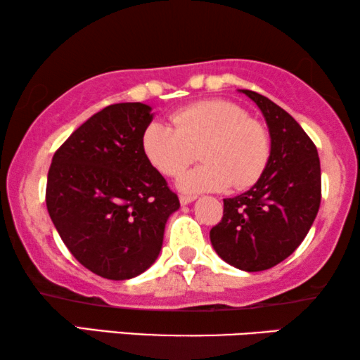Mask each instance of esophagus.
Returning a JSON list of instances; mask_svg holds the SVG:
<instances>
[{
    "instance_id": "obj_1",
    "label": "esophagus",
    "mask_w": 360,
    "mask_h": 360,
    "mask_svg": "<svg viewBox=\"0 0 360 360\" xmlns=\"http://www.w3.org/2000/svg\"><path fill=\"white\" fill-rule=\"evenodd\" d=\"M195 200H196V196H193V195H180V203L181 205H188Z\"/></svg>"
}]
</instances>
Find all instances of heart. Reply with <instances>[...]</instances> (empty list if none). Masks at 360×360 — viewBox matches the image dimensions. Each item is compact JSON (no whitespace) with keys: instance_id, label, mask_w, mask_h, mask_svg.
<instances>
[{"instance_id":"b5f03b06","label":"heart","mask_w":360,"mask_h":360,"mask_svg":"<svg viewBox=\"0 0 360 360\" xmlns=\"http://www.w3.org/2000/svg\"><path fill=\"white\" fill-rule=\"evenodd\" d=\"M172 126L152 121L142 132L147 160L165 176H179L200 149L203 164L180 180L186 191L252 186L270 159V137L262 122L229 100H206L170 115Z\"/></svg>"}]
</instances>
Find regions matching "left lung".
Instances as JSON below:
<instances>
[{"mask_svg": "<svg viewBox=\"0 0 360 360\" xmlns=\"http://www.w3.org/2000/svg\"><path fill=\"white\" fill-rule=\"evenodd\" d=\"M240 91L267 121L270 159L252 188L223 200V218L210 239L229 265L260 272L287 259L307 238L321 203V169L316 146L287 111L259 93Z\"/></svg>", "mask_w": 360, "mask_h": 360, "instance_id": "8db88e82", "label": "left lung"}]
</instances>
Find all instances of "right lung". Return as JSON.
<instances>
[{
    "mask_svg": "<svg viewBox=\"0 0 360 360\" xmlns=\"http://www.w3.org/2000/svg\"><path fill=\"white\" fill-rule=\"evenodd\" d=\"M152 121L142 103L110 105L56 150L47 211L83 267L110 280L139 275L159 257L179 196L147 160L141 137Z\"/></svg>",
    "mask_w": 360,
    "mask_h": 360,
    "instance_id": "right-lung-1",
    "label": "right lung"
}]
</instances>
